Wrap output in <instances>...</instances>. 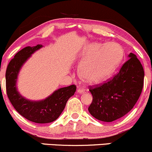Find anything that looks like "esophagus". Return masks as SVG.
<instances>
[{"label":"esophagus","mask_w":152,"mask_h":152,"mask_svg":"<svg viewBox=\"0 0 152 152\" xmlns=\"http://www.w3.org/2000/svg\"><path fill=\"white\" fill-rule=\"evenodd\" d=\"M77 92L79 93V94H81V93H84V89H83V88H79V89H77Z\"/></svg>","instance_id":"1"}]
</instances>
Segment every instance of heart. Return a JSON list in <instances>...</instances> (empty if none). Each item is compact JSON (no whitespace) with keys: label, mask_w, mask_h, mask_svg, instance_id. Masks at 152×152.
<instances>
[{"label":"heart","mask_w":152,"mask_h":152,"mask_svg":"<svg viewBox=\"0 0 152 152\" xmlns=\"http://www.w3.org/2000/svg\"><path fill=\"white\" fill-rule=\"evenodd\" d=\"M122 56V50L115 43L109 42L104 45L99 42L89 44L80 61V78L89 84L103 82L116 69Z\"/></svg>","instance_id":"obj_1"}]
</instances>
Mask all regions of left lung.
Segmentation results:
<instances>
[{"label": "left lung", "instance_id": "8db88e82", "mask_svg": "<svg viewBox=\"0 0 152 152\" xmlns=\"http://www.w3.org/2000/svg\"><path fill=\"white\" fill-rule=\"evenodd\" d=\"M129 59L120 71L102 84L89 86L93 96L88 110L94 118L112 122L122 118L135 105L144 86V71L136 55Z\"/></svg>", "mask_w": 152, "mask_h": 152}]
</instances>
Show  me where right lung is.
Returning <instances> with one entry per match:
<instances>
[{
  "mask_svg": "<svg viewBox=\"0 0 152 152\" xmlns=\"http://www.w3.org/2000/svg\"><path fill=\"white\" fill-rule=\"evenodd\" d=\"M42 48V45L26 47L18 52L11 60L6 72V93L16 111L26 119L36 123H48L56 121L62 113L66 102L74 94L76 86L73 84L58 89L42 101L31 102L24 99L16 88V81L19 69L27 58Z\"/></svg>",
  "mask_w": 152,
  "mask_h": 152,
  "instance_id": "right-lung-1",
  "label": "right lung"
}]
</instances>
